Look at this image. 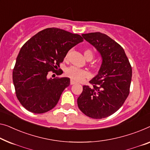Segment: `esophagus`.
<instances>
[{
	"label": "esophagus",
	"instance_id": "obj_1",
	"mask_svg": "<svg viewBox=\"0 0 150 150\" xmlns=\"http://www.w3.org/2000/svg\"><path fill=\"white\" fill-rule=\"evenodd\" d=\"M75 83H76L74 81H73V80H71V81H70V84L71 85H74Z\"/></svg>",
	"mask_w": 150,
	"mask_h": 150
}]
</instances>
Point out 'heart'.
<instances>
[{"mask_svg": "<svg viewBox=\"0 0 150 150\" xmlns=\"http://www.w3.org/2000/svg\"><path fill=\"white\" fill-rule=\"evenodd\" d=\"M67 56L68 54L67 55ZM84 56L87 60H91L93 58V53L91 50L87 49V50L84 51ZM65 74L68 77L72 80H74V81H82L85 77L88 76V73L86 71L72 66L66 69Z\"/></svg>", "mask_w": 150, "mask_h": 150, "instance_id": "1", "label": "heart"}]
</instances>
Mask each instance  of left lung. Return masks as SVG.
Wrapping results in <instances>:
<instances>
[{
  "label": "left lung",
  "mask_w": 150,
  "mask_h": 150,
  "mask_svg": "<svg viewBox=\"0 0 150 150\" xmlns=\"http://www.w3.org/2000/svg\"><path fill=\"white\" fill-rule=\"evenodd\" d=\"M81 35L100 53L102 64L89 81L93 86H83L77 105L86 116L100 119L112 115L124 104L129 93L132 69L124 49L107 35L93 32Z\"/></svg>",
  "instance_id": "left-lung-1"
}]
</instances>
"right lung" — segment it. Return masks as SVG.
<instances>
[{
  "instance_id": "1",
  "label": "right lung",
  "mask_w": 150,
  "mask_h": 150,
  "mask_svg": "<svg viewBox=\"0 0 150 150\" xmlns=\"http://www.w3.org/2000/svg\"><path fill=\"white\" fill-rule=\"evenodd\" d=\"M83 41L79 34L51 28L40 31L24 44L13 71L17 98L24 108L41 114L57 104L70 79H48L49 71H56L68 51Z\"/></svg>"
}]
</instances>
